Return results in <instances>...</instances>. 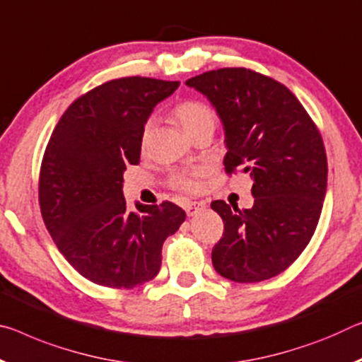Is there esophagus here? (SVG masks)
Listing matches in <instances>:
<instances>
[{
  "label": "esophagus",
  "instance_id": "34e87169",
  "mask_svg": "<svg viewBox=\"0 0 362 362\" xmlns=\"http://www.w3.org/2000/svg\"><path fill=\"white\" fill-rule=\"evenodd\" d=\"M204 208H206V203H203V202H188L185 204V211L188 216H194L198 211H202Z\"/></svg>",
  "mask_w": 362,
  "mask_h": 362
}]
</instances>
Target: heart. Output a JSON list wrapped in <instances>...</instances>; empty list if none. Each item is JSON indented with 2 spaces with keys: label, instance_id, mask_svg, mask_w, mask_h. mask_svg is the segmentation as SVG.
I'll list each match as a JSON object with an SVG mask.
<instances>
[{
  "label": "heart",
  "instance_id": "1",
  "mask_svg": "<svg viewBox=\"0 0 362 362\" xmlns=\"http://www.w3.org/2000/svg\"><path fill=\"white\" fill-rule=\"evenodd\" d=\"M175 117L179 119V122L182 124L183 130L187 132L188 135H192L193 132H197L203 127H214L216 117L214 112L204 105L202 101L197 100H187L182 101L175 106ZM153 129V120H148L143 127L141 132V145L145 146L148 143V139H150ZM202 170H179L172 175V185L179 190L183 192H197L199 188V175H202Z\"/></svg>",
  "mask_w": 362,
  "mask_h": 362
}]
</instances>
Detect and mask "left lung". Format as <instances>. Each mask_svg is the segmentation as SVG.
I'll list each match as a JSON object with an SVG mask.
<instances>
[{
  "mask_svg": "<svg viewBox=\"0 0 362 362\" xmlns=\"http://www.w3.org/2000/svg\"><path fill=\"white\" fill-rule=\"evenodd\" d=\"M185 83L204 95L221 119L226 170L242 168L253 179V208L211 203L223 221L212 266L240 284L275 277L303 253L317 227L327 192L322 136L285 85L250 69H217Z\"/></svg>",
  "mask_w": 362,
  "mask_h": 362,
  "instance_id": "8db88e82",
  "label": "left lung"
}]
</instances>
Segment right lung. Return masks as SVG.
Returning <instances> with one entry per match:
<instances>
[{
	"instance_id": "add662e5",
	"label": "right lung",
	"mask_w": 362,
	"mask_h": 362,
	"mask_svg": "<svg viewBox=\"0 0 362 362\" xmlns=\"http://www.w3.org/2000/svg\"><path fill=\"white\" fill-rule=\"evenodd\" d=\"M179 82L125 77L106 82L67 107L51 134L38 199L48 232L69 264L109 288L154 279L169 235L185 221L174 203L129 211L124 172L140 163L141 132L154 106Z\"/></svg>"
}]
</instances>
